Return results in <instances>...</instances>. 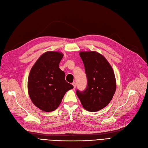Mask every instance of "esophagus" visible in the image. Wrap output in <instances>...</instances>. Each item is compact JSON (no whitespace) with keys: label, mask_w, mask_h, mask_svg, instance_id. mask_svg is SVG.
Here are the masks:
<instances>
[{"label":"esophagus","mask_w":148,"mask_h":148,"mask_svg":"<svg viewBox=\"0 0 148 148\" xmlns=\"http://www.w3.org/2000/svg\"><path fill=\"white\" fill-rule=\"evenodd\" d=\"M72 84H73V88H74V89L76 88V83H72Z\"/></svg>","instance_id":"34e87169"}]
</instances>
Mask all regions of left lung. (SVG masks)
<instances>
[{
  "label": "left lung",
  "mask_w": 148,
  "mask_h": 148,
  "mask_svg": "<svg viewBox=\"0 0 148 148\" xmlns=\"http://www.w3.org/2000/svg\"><path fill=\"white\" fill-rule=\"evenodd\" d=\"M88 80L84 91L76 90L84 108L90 112L99 111L109 104L115 93L116 83L113 68L106 58L96 51H81Z\"/></svg>",
  "instance_id": "obj_1"
}]
</instances>
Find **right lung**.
<instances>
[{"label": "right lung", "instance_id": "right-lung-1", "mask_svg": "<svg viewBox=\"0 0 148 148\" xmlns=\"http://www.w3.org/2000/svg\"><path fill=\"white\" fill-rule=\"evenodd\" d=\"M62 53L48 51L33 65L29 75L28 92L33 103L45 112L54 111L59 106L66 92L73 88L65 79L59 67Z\"/></svg>", "mask_w": 148, "mask_h": 148}]
</instances>
